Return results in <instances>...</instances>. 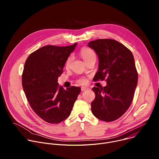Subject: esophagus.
Wrapping results in <instances>:
<instances>
[{"instance_id": "1", "label": "esophagus", "mask_w": 159, "mask_h": 159, "mask_svg": "<svg viewBox=\"0 0 159 159\" xmlns=\"http://www.w3.org/2000/svg\"><path fill=\"white\" fill-rule=\"evenodd\" d=\"M87 89H88V88L87 87H81V90H82V91H84V90H86Z\"/></svg>"}]
</instances>
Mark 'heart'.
I'll use <instances>...</instances> for the list:
<instances>
[{"instance_id": "1", "label": "heart", "mask_w": 159, "mask_h": 159, "mask_svg": "<svg viewBox=\"0 0 159 159\" xmlns=\"http://www.w3.org/2000/svg\"><path fill=\"white\" fill-rule=\"evenodd\" d=\"M80 55H81V57H82V58L84 60V61L85 62L88 61L90 59L96 58V52L92 48L87 47H84L81 48V50L80 51ZM72 57H69L66 59V60L65 61V66L67 67L69 66L70 63L72 61ZM77 83H79L80 84H85L87 82V79L86 77H82L79 78L77 80Z\"/></svg>"}]
</instances>
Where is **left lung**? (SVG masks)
<instances>
[{
    "instance_id": "left-lung-1",
    "label": "left lung",
    "mask_w": 159,
    "mask_h": 159,
    "mask_svg": "<svg viewBox=\"0 0 159 159\" xmlns=\"http://www.w3.org/2000/svg\"><path fill=\"white\" fill-rule=\"evenodd\" d=\"M99 57V69L93 80H106L107 85L93 87V114L110 122L122 116L130 106L138 82V72L131 52L121 43L99 39L89 43Z\"/></svg>"
}]
</instances>
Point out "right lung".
<instances>
[{"instance_id":"right-lung-1","label":"right lung","mask_w":159,"mask_h":159,"mask_svg":"<svg viewBox=\"0 0 159 159\" xmlns=\"http://www.w3.org/2000/svg\"><path fill=\"white\" fill-rule=\"evenodd\" d=\"M76 45H47L31 53L25 61L22 85L26 97L36 114L48 123H59L70 116L81 90L75 86L65 90L57 82Z\"/></svg>"}]
</instances>
